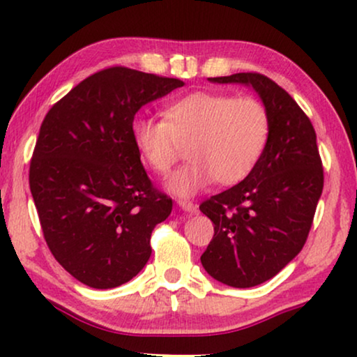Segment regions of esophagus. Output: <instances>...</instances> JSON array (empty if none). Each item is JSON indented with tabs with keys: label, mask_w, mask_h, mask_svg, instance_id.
Instances as JSON below:
<instances>
[{
	"label": "esophagus",
	"mask_w": 357,
	"mask_h": 357,
	"mask_svg": "<svg viewBox=\"0 0 357 357\" xmlns=\"http://www.w3.org/2000/svg\"><path fill=\"white\" fill-rule=\"evenodd\" d=\"M178 206L187 213H197V204L193 202H188V199H178Z\"/></svg>",
	"instance_id": "34e87169"
}]
</instances>
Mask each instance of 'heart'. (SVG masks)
Returning a JSON list of instances; mask_svg holds the SVG:
<instances>
[{
  "label": "heart",
  "instance_id": "heart-1",
  "mask_svg": "<svg viewBox=\"0 0 357 357\" xmlns=\"http://www.w3.org/2000/svg\"><path fill=\"white\" fill-rule=\"evenodd\" d=\"M271 135L266 105L253 96L198 91L164 109V120L136 119L135 148L143 162L167 175L187 148L190 162L172 175L167 187L190 197L216 183L236 185L260 162Z\"/></svg>",
  "mask_w": 357,
  "mask_h": 357
}]
</instances>
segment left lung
<instances>
[{"label": "left lung", "instance_id": "1", "mask_svg": "<svg viewBox=\"0 0 357 357\" xmlns=\"http://www.w3.org/2000/svg\"><path fill=\"white\" fill-rule=\"evenodd\" d=\"M209 81L250 84L271 116L270 141L253 172L199 204L214 224L203 268L224 284L252 287L271 280L304 247L324 190V167L309 116L275 81L260 73Z\"/></svg>", "mask_w": 357, "mask_h": 357}]
</instances>
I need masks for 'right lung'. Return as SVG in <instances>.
I'll return each instance as SVG.
<instances>
[{"mask_svg": "<svg viewBox=\"0 0 357 357\" xmlns=\"http://www.w3.org/2000/svg\"><path fill=\"white\" fill-rule=\"evenodd\" d=\"M183 81L110 66L48 110L29 167L38 221L55 260L82 284L110 289L138 275L151 234L172 211L135 148L131 125L148 102Z\"/></svg>", "mask_w": 357, "mask_h": 357, "instance_id": "add662e5", "label": "right lung"}]
</instances>
